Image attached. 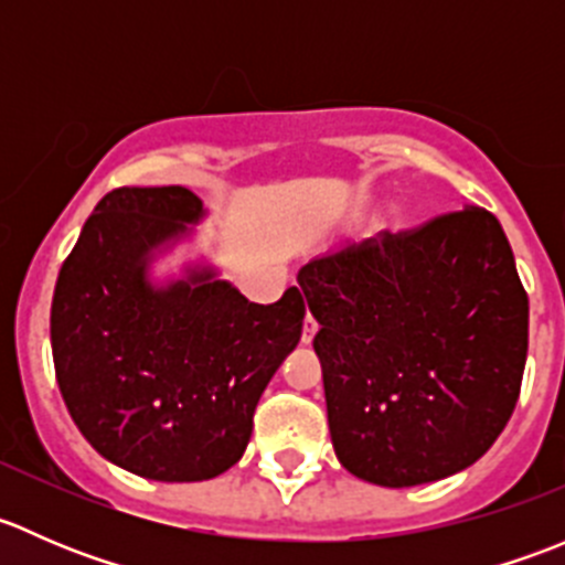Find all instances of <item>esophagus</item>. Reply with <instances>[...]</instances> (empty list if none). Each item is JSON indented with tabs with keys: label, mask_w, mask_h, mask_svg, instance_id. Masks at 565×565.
I'll use <instances>...</instances> for the list:
<instances>
[{
	"label": "esophagus",
	"mask_w": 565,
	"mask_h": 565,
	"mask_svg": "<svg viewBox=\"0 0 565 565\" xmlns=\"http://www.w3.org/2000/svg\"><path fill=\"white\" fill-rule=\"evenodd\" d=\"M317 330H319L317 319L309 315V317H306V322H303V344H311V339H315Z\"/></svg>",
	"instance_id": "34e87169"
}]
</instances>
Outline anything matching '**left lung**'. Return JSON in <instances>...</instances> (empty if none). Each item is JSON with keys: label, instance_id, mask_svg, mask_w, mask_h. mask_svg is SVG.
I'll return each instance as SVG.
<instances>
[{"label": "left lung", "instance_id": "8db88e82", "mask_svg": "<svg viewBox=\"0 0 565 565\" xmlns=\"http://www.w3.org/2000/svg\"><path fill=\"white\" fill-rule=\"evenodd\" d=\"M319 322L335 457L377 487L465 470L509 424L527 358V292L483 207L380 232L300 267Z\"/></svg>", "mask_w": 565, "mask_h": 565}]
</instances>
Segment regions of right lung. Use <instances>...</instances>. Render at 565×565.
I'll return each instance as SVG.
<instances>
[{
    "instance_id": "right-lung-1",
    "label": "right lung",
    "mask_w": 565,
    "mask_h": 565,
    "mask_svg": "<svg viewBox=\"0 0 565 565\" xmlns=\"http://www.w3.org/2000/svg\"><path fill=\"white\" fill-rule=\"evenodd\" d=\"M204 215L182 185L114 188L56 278L51 350L78 431L150 481H207L246 451L254 409L303 333L289 287L250 303L210 267L156 287L147 267Z\"/></svg>"
}]
</instances>
